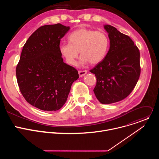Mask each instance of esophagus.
<instances>
[{"instance_id": "esophagus-1", "label": "esophagus", "mask_w": 159, "mask_h": 159, "mask_svg": "<svg viewBox=\"0 0 159 159\" xmlns=\"http://www.w3.org/2000/svg\"><path fill=\"white\" fill-rule=\"evenodd\" d=\"M79 75L80 77H82L83 76H84L86 74H87V71L86 70H83V71H79Z\"/></svg>"}]
</instances>
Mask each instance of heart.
<instances>
[{
    "label": "heart",
    "mask_w": 159,
    "mask_h": 159,
    "mask_svg": "<svg viewBox=\"0 0 159 159\" xmlns=\"http://www.w3.org/2000/svg\"><path fill=\"white\" fill-rule=\"evenodd\" d=\"M69 43L59 46V52L67 63L74 65L79 56H81L80 65L89 62L91 65L101 63L107 55L109 47V39L102 31L88 28H79L72 32L68 37Z\"/></svg>",
    "instance_id": "1"
}]
</instances>
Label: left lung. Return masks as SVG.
I'll return each mask as SVG.
<instances>
[{
    "mask_svg": "<svg viewBox=\"0 0 159 159\" xmlns=\"http://www.w3.org/2000/svg\"><path fill=\"white\" fill-rule=\"evenodd\" d=\"M104 28L108 33L109 50L90 72L97 80L94 89L96 98L107 104L124 99L132 92L140 74V52L128 36L111 25Z\"/></svg>",
    "mask_w": 159,
    "mask_h": 159,
    "instance_id": "left-lung-1",
    "label": "left lung"
}]
</instances>
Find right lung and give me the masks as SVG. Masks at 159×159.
Wrapping results in <instances>:
<instances>
[{
	"label": "right lung",
	"mask_w": 159,
	"mask_h": 159,
	"mask_svg": "<svg viewBox=\"0 0 159 159\" xmlns=\"http://www.w3.org/2000/svg\"><path fill=\"white\" fill-rule=\"evenodd\" d=\"M69 26L60 23L36 30L22 48L16 67L21 94L33 106L43 111H57L66 101L77 70L66 64L59 52L61 39Z\"/></svg>",
	"instance_id": "1"
}]
</instances>
